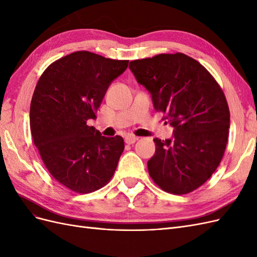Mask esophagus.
<instances>
[{"mask_svg":"<svg viewBox=\"0 0 257 257\" xmlns=\"http://www.w3.org/2000/svg\"><path fill=\"white\" fill-rule=\"evenodd\" d=\"M137 141H138V137L133 136V135H130V136H126L125 138H124V142H125V144H127V145L134 144V143H136Z\"/></svg>","mask_w":257,"mask_h":257,"instance_id":"obj_1","label":"esophagus"}]
</instances>
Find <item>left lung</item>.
I'll return each instance as SVG.
<instances>
[{
    "label": "left lung",
    "instance_id": "left-lung-1",
    "mask_svg": "<svg viewBox=\"0 0 257 257\" xmlns=\"http://www.w3.org/2000/svg\"><path fill=\"white\" fill-rule=\"evenodd\" d=\"M128 67L151 93L155 110L175 127L173 139H153L150 177L167 193L193 192L212 176L226 149L230 113L223 90L199 62L181 52L134 60Z\"/></svg>",
    "mask_w": 257,
    "mask_h": 257
}]
</instances>
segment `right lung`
<instances>
[{"instance_id": "right-lung-1", "label": "right lung", "mask_w": 257, "mask_h": 257, "mask_svg": "<svg viewBox=\"0 0 257 257\" xmlns=\"http://www.w3.org/2000/svg\"><path fill=\"white\" fill-rule=\"evenodd\" d=\"M127 65V60L76 51L54 61L37 81L31 134L50 175L73 192L102 189L115 172L123 138L104 137L87 121L96 118L108 87Z\"/></svg>"}]
</instances>
